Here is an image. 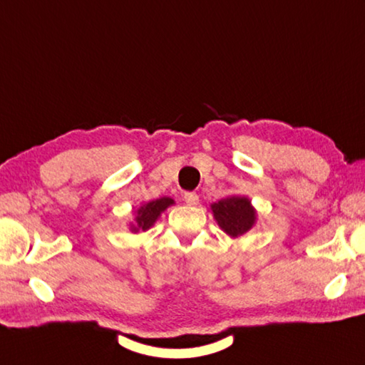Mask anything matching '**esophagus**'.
Listing matches in <instances>:
<instances>
[{
    "instance_id": "obj_1",
    "label": "esophagus",
    "mask_w": 365,
    "mask_h": 365,
    "mask_svg": "<svg viewBox=\"0 0 365 365\" xmlns=\"http://www.w3.org/2000/svg\"><path fill=\"white\" fill-rule=\"evenodd\" d=\"M183 200L188 203V205H196V203L199 202V196H197L196 192L188 191V192L183 194Z\"/></svg>"
}]
</instances>
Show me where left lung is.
<instances>
[{
    "label": "left lung",
    "mask_w": 365,
    "mask_h": 365,
    "mask_svg": "<svg viewBox=\"0 0 365 365\" xmlns=\"http://www.w3.org/2000/svg\"><path fill=\"white\" fill-rule=\"evenodd\" d=\"M216 221L230 236H240L255 224V211L247 197H228L211 205Z\"/></svg>",
    "instance_id": "1"
}]
</instances>
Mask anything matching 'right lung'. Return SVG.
Instances as JSON below:
<instances>
[{"label":"right lung","mask_w":365,"mask_h":365,"mask_svg":"<svg viewBox=\"0 0 365 365\" xmlns=\"http://www.w3.org/2000/svg\"><path fill=\"white\" fill-rule=\"evenodd\" d=\"M173 203H174V200L171 197H160L157 200H152V202L146 203V205H143L138 210L137 217H135V221H137V227H133V232H138V228H141V230H148L149 227L154 225L160 213L165 211L169 205H173Z\"/></svg>","instance_id":"add662e5"}]
</instances>
